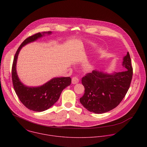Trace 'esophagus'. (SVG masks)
Returning <instances> with one entry per match:
<instances>
[{"label":"esophagus","instance_id":"1","mask_svg":"<svg viewBox=\"0 0 147 147\" xmlns=\"http://www.w3.org/2000/svg\"><path fill=\"white\" fill-rule=\"evenodd\" d=\"M79 82V79L77 77H73L71 79V82L73 84H77Z\"/></svg>","mask_w":147,"mask_h":147}]
</instances>
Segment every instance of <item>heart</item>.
Listing matches in <instances>:
<instances>
[{
  "instance_id": "1",
  "label": "heart",
  "mask_w": 147,
  "mask_h": 147,
  "mask_svg": "<svg viewBox=\"0 0 147 147\" xmlns=\"http://www.w3.org/2000/svg\"><path fill=\"white\" fill-rule=\"evenodd\" d=\"M87 67H88V68H91V66H90V65H88V66H87Z\"/></svg>"
}]
</instances>
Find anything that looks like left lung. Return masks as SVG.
<instances>
[{
  "instance_id": "8db88e82",
  "label": "left lung",
  "mask_w": 147,
  "mask_h": 147,
  "mask_svg": "<svg viewBox=\"0 0 147 147\" xmlns=\"http://www.w3.org/2000/svg\"><path fill=\"white\" fill-rule=\"evenodd\" d=\"M122 65L125 71L108 74L93 70L82 78L85 92L80 101L84 107L95 113H103L119 105L132 80L133 67L129 52L123 58Z\"/></svg>"
}]
</instances>
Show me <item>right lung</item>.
Segmentation results:
<instances>
[{
	"mask_svg": "<svg viewBox=\"0 0 147 147\" xmlns=\"http://www.w3.org/2000/svg\"><path fill=\"white\" fill-rule=\"evenodd\" d=\"M51 33V31L38 32L26 38L18 48L13 59L11 76L14 91L24 105L35 112H42L53 106L59 99L62 91L70 86L71 82L70 77H57L52 79L40 87H28L23 84L17 76L16 63L20 49L25 45L42 37L45 34Z\"/></svg>",
	"mask_w": 147,
	"mask_h": 147,
	"instance_id": "obj_1",
	"label": "right lung"
}]
</instances>
